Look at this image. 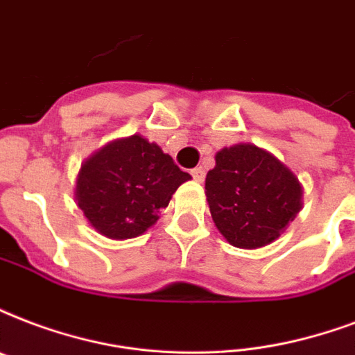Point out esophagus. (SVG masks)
<instances>
[{
	"label": "esophagus",
	"instance_id": "esophagus-1",
	"mask_svg": "<svg viewBox=\"0 0 355 355\" xmlns=\"http://www.w3.org/2000/svg\"><path fill=\"white\" fill-rule=\"evenodd\" d=\"M205 175H207V173H205V169H202V167H196V169H191V177L196 178L197 182H202V180H205Z\"/></svg>",
	"mask_w": 355,
	"mask_h": 355
}]
</instances>
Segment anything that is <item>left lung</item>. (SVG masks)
Instances as JSON below:
<instances>
[{"mask_svg": "<svg viewBox=\"0 0 355 355\" xmlns=\"http://www.w3.org/2000/svg\"><path fill=\"white\" fill-rule=\"evenodd\" d=\"M205 189L218 231L243 250L274 242L302 208V186L294 173L250 143L216 154Z\"/></svg>", "mask_w": 355, "mask_h": 355, "instance_id": "left-lung-1", "label": "left lung"}]
</instances>
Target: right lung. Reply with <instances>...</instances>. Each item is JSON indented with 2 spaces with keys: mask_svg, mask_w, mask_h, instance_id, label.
<instances>
[{
  "mask_svg": "<svg viewBox=\"0 0 355 355\" xmlns=\"http://www.w3.org/2000/svg\"><path fill=\"white\" fill-rule=\"evenodd\" d=\"M189 178L156 143L135 134L107 143L81 166L76 201L100 234L126 240L154 225Z\"/></svg>",
  "mask_w": 355,
  "mask_h": 355,
  "instance_id": "obj_1",
  "label": "right lung"
}]
</instances>
